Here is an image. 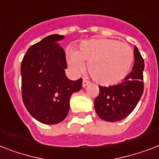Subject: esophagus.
Returning a JSON list of instances; mask_svg holds the SVG:
<instances>
[{
    "instance_id": "obj_1",
    "label": "esophagus",
    "mask_w": 159,
    "mask_h": 159,
    "mask_svg": "<svg viewBox=\"0 0 159 159\" xmlns=\"http://www.w3.org/2000/svg\"><path fill=\"white\" fill-rule=\"evenodd\" d=\"M90 84V82H89L88 80H86V79H83V81H82V86L83 87H86L87 85H89Z\"/></svg>"
}]
</instances>
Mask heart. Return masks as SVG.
<instances>
[{"mask_svg": "<svg viewBox=\"0 0 159 159\" xmlns=\"http://www.w3.org/2000/svg\"><path fill=\"white\" fill-rule=\"evenodd\" d=\"M134 59L131 46L111 39H93L82 42L77 52L68 50V66L76 73L88 63V71L92 78L102 85H113L128 74Z\"/></svg>", "mask_w": 159, "mask_h": 159, "instance_id": "b5f03b06", "label": "heart"}]
</instances>
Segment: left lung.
Masks as SVG:
<instances>
[{
	"label": "left lung",
	"instance_id": "8db88e82",
	"mask_svg": "<svg viewBox=\"0 0 159 159\" xmlns=\"http://www.w3.org/2000/svg\"><path fill=\"white\" fill-rule=\"evenodd\" d=\"M132 72L121 83L111 86H99L100 93L94 104L98 116L107 122L126 118L134 110L144 92V59L137 47L134 48Z\"/></svg>",
	"mask_w": 159,
	"mask_h": 159
}]
</instances>
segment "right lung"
<instances>
[{
    "instance_id": "add662e5",
    "label": "right lung",
    "mask_w": 159,
    "mask_h": 159,
    "mask_svg": "<svg viewBox=\"0 0 159 159\" xmlns=\"http://www.w3.org/2000/svg\"><path fill=\"white\" fill-rule=\"evenodd\" d=\"M50 35L29 47L21 64L22 98L27 110L44 124L62 122L69 111L72 94L82 88V79L67 77L66 57L59 41Z\"/></svg>"
}]
</instances>
